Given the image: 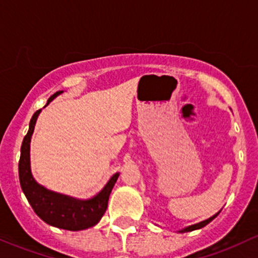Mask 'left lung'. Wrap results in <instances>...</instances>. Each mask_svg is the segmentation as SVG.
<instances>
[{
    "instance_id": "obj_1",
    "label": "left lung",
    "mask_w": 258,
    "mask_h": 258,
    "mask_svg": "<svg viewBox=\"0 0 258 258\" xmlns=\"http://www.w3.org/2000/svg\"><path fill=\"white\" fill-rule=\"evenodd\" d=\"M219 212H220V211H219ZM219 212H217V214H215L214 216H211V217H210V219H208V220H204V221L199 222V224L191 225V226H187V227H185V228H181V230H179V232H181V233H184V232H190V231H194V230H199V228H203L204 226H206V225L210 224V222H211L212 220H214L215 217H216L217 215H219Z\"/></svg>"
}]
</instances>
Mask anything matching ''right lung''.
Here are the masks:
<instances>
[{
	"label": "right lung",
	"instance_id": "obj_1",
	"mask_svg": "<svg viewBox=\"0 0 258 258\" xmlns=\"http://www.w3.org/2000/svg\"><path fill=\"white\" fill-rule=\"evenodd\" d=\"M63 90L55 92L49 98L47 104H49L55 97L62 94ZM42 109L37 110L30 121V129L26 134L21 147V158L18 163V175L20 184L23 194L27 198L28 203L36 212L37 216L41 217L46 224L63 230L81 231L93 227L100 221L108 206L109 195L119 177V172L114 174L105 186L93 198L87 200L72 198L48 190L43 185L38 184L34 180L31 171V138L34 132L37 118Z\"/></svg>",
	"mask_w": 258,
	"mask_h": 258
}]
</instances>
